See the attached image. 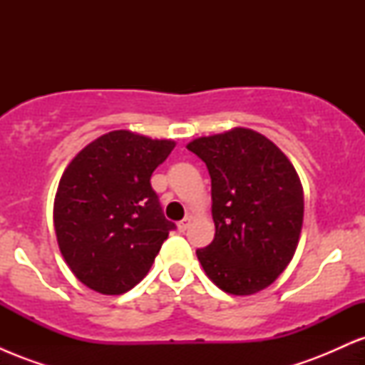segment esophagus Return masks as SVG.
I'll use <instances>...</instances> for the list:
<instances>
[{
  "mask_svg": "<svg viewBox=\"0 0 365 365\" xmlns=\"http://www.w3.org/2000/svg\"><path fill=\"white\" fill-rule=\"evenodd\" d=\"M190 221H192V217H190V216H185V217H183V220L180 221V223H178V230H180V232H185V230L188 228V226H190Z\"/></svg>",
  "mask_w": 365,
  "mask_h": 365,
  "instance_id": "esophagus-1",
  "label": "esophagus"
}]
</instances>
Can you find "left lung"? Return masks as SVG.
Wrapping results in <instances>:
<instances>
[{
    "instance_id": "obj_1",
    "label": "left lung",
    "mask_w": 365,
    "mask_h": 365,
    "mask_svg": "<svg viewBox=\"0 0 365 365\" xmlns=\"http://www.w3.org/2000/svg\"><path fill=\"white\" fill-rule=\"evenodd\" d=\"M211 177L215 240L197 249L212 283L252 295L283 273L299 245L304 190L288 158L250 128L199 137L187 145Z\"/></svg>"
}]
</instances>
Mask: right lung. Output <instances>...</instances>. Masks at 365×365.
Returning <instances> with one entry per match:
<instances>
[{
  "mask_svg": "<svg viewBox=\"0 0 365 365\" xmlns=\"http://www.w3.org/2000/svg\"><path fill=\"white\" fill-rule=\"evenodd\" d=\"M173 148V140L115 130L86 145L63 171L54 230L61 255L86 287L120 295L148 274L177 228L150 187V175Z\"/></svg>",
  "mask_w": 365,
  "mask_h": 365,
  "instance_id": "1",
  "label": "right lung"
}]
</instances>
